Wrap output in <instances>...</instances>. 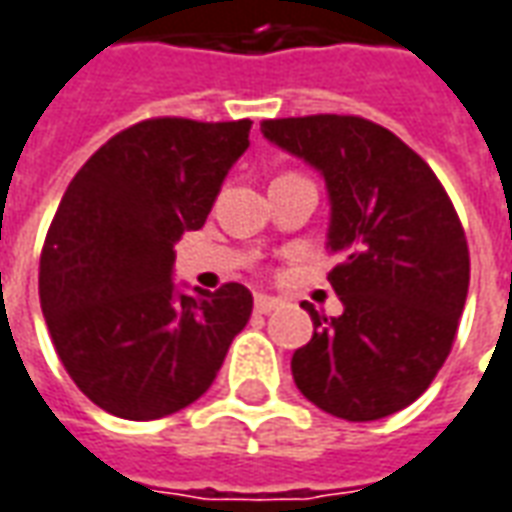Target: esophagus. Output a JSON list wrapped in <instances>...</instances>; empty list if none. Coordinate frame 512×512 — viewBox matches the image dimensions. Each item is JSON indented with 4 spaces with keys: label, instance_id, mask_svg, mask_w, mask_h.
I'll list each match as a JSON object with an SVG mask.
<instances>
[{
    "label": "esophagus",
    "instance_id": "esophagus-1",
    "mask_svg": "<svg viewBox=\"0 0 512 512\" xmlns=\"http://www.w3.org/2000/svg\"><path fill=\"white\" fill-rule=\"evenodd\" d=\"M277 307H280V299H274V296H255V310L260 316H268Z\"/></svg>",
    "mask_w": 512,
    "mask_h": 512
}]
</instances>
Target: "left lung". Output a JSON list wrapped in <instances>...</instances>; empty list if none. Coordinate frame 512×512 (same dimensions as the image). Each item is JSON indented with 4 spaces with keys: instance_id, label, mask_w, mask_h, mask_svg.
<instances>
[{
    "instance_id": "left-lung-1",
    "label": "left lung",
    "mask_w": 512,
    "mask_h": 512,
    "mask_svg": "<svg viewBox=\"0 0 512 512\" xmlns=\"http://www.w3.org/2000/svg\"><path fill=\"white\" fill-rule=\"evenodd\" d=\"M271 144L321 171L330 194L327 280L343 313L305 302L313 338L293 352L296 388L346 421L413 405L452 352L468 293V244L452 199L421 157L360 116L268 119Z\"/></svg>"
}]
</instances>
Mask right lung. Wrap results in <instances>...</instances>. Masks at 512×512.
Returning a JSON list of instances; mask_svg holds the SVG:
<instances>
[{
  "instance_id": "add662e5",
  "label": "right lung",
  "mask_w": 512,
  "mask_h": 512,
  "mask_svg": "<svg viewBox=\"0 0 512 512\" xmlns=\"http://www.w3.org/2000/svg\"><path fill=\"white\" fill-rule=\"evenodd\" d=\"M252 121L146 119L69 182L41 252L38 293L60 363L94 405L152 421L213 385L252 316L241 282L180 293L174 244L199 230Z\"/></svg>"
}]
</instances>
